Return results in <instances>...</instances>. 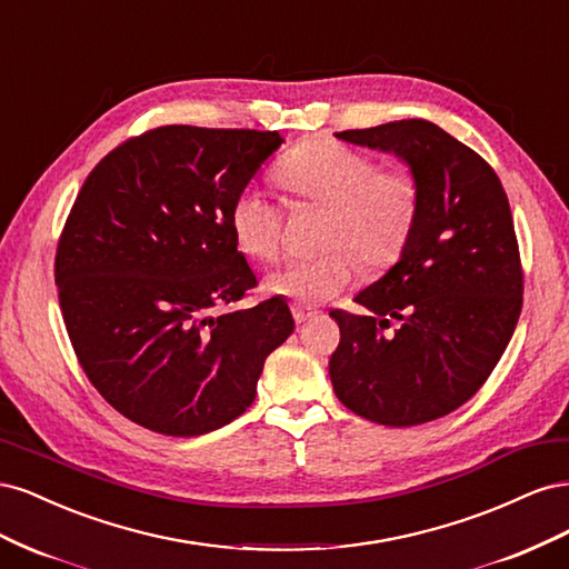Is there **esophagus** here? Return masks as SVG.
I'll return each instance as SVG.
<instances>
[{
    "mask_svg": "<svg viewBox=\"0 0 569 569\" xmlns=\"http://www.w3.org/2000/svg\"><path fill=\"white\" fill-rule=\"evenodd\" d=\"M291 313H295V320L301 325L306 320L316 318V311H311V308H303L301 303H291Z\"/></svg>",
    "mask_w": 569,
    "mask_h": 569,
    "instance_id": "obj_1",
    "label": "esophagus"
}]
</instances>
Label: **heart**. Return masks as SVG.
<instances>
[{"instance_id": "1", "label": "heart", "mask_w": 569, "mask_h": 569, "mask_svg": "<svg viewBox=\"0 0 569 569\" xmlns=\"http://www.w3.org/2000/svg\"><path fill=\"white\" fill-rule=\"evenodd\" d=\"M295 203L327 209L318 258L289 261L268 278L272 295L297 303H325L360 268L382 270L399 261L420 216V182L406 166L382 168L366 151L316 137L291 149L274 170ZM230 232L239 251L274 261L282 249L284 209L258 187L239 189L230 203Z\"/></svg>"}]
</instances>
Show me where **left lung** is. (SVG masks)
Masks as SVG:
<instances>
[{"label": "left lung", "mask_w": 569, "mask_h": 569, "mask_svg": "<svg viewBox=\"0 0 569 569\" xmlns=\"http://www.w3.org/2000/svg\"><path fill=\"white\" fill-rule=\"evenodd\" d=\"M337 137L401 157L422 199L401 261L356 297L370 313H330L341 332L330 358L335 393L377 425L432 422L487 382L522 311L525 272L506 189L477 151L429 120ZM391 319L402 327L389 336Z\"/></svg>", "instance_id": "1"}]
</instances>
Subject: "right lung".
<instances>
[{
	"mask_svg": "<svg viewBox=\"0 0 569 569\" xmlns=\"http://www.w3.org/2000/svg\"><path fill=\"white\" fill-rule=\"evenodd\" d=\"M282 137L161 126L101 159L59 237L54 278L68 339L120 416L199 437L253 403L266 358L295 332L272 297L220 311L258 284L230 203Z\"/></svg>",
	"mask_w": 569,
	"mask_h": 569,
	"instance_id": "right-lung-1",
	"label": "right lung"
}]
</instances>
